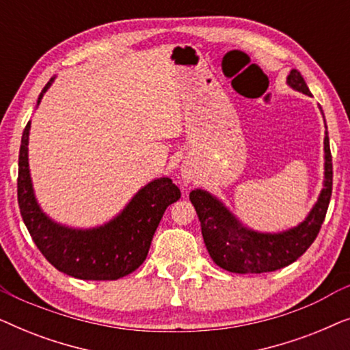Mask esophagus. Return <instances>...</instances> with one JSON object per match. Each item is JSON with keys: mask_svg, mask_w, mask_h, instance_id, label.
Listing matches in <instances>:
<instances>
[{"mask_svg": "<svg viewBox=\"0 0 350 350\" xmlns=\"http://www.w3.org/2000/svg\"><path fill=\"white\" fill-rule=\"evenodd\" d=\"M181 180H183L186 185L194 180V169L189 162H185V164L181 165Z\"/></svg>", "mask_w": 350, "mask_h": 350, "instance_id": "esophagus-1", "label": "esophagus"}]
</instances>
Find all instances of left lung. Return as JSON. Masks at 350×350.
Wrapping results in <instances>:
<instances>
[{"label": "left lung", "instance_id": "8db88e82", "mask_svg": "<svg viewBox=\"0 0 350 350\" xmlns=\"http://www.w3.org/2000/svg\"><path fill=\"white\" fill-rule=\"evenodd\" d=\"M290 88L312 95L298 70L286 78ZM322 109V108H320ZM327 127V126H325ZM325 180L317 202L298 226L284 232H258L243 226L221 200L204 189L189 193L191 204L198 212L205 247L219 267L236 274L272 272L298 260L317 237L327 215L333 189V162L328 132H325Z\"/></svg>", "mask_w": 350, "mask_h": 350}]
</instances>
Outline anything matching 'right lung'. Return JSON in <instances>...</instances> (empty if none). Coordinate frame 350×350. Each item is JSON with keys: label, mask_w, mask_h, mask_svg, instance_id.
<instances>
[{"label": "right lung", "mask_w": 350, "mask_h": 350, "mask_svg": "<svg viewBox=\"0 0 350 350\" xmlns=\"http://www.w3.org/2000/svg\"><path fill=\"white\" fill-rule=\"evenodd\" d=\"M52 81L44 85L38 105ZM28 135L30 122L23 131L18 152L17 199L23 223L46 260L81 280H118L138 269L146 260L165 208L180 199L178 186L162 176L143 186L111 221L92 229L64 226L38 205L28 167Z\"/></svg>", "instance_id": "right-lung-1"}]
</instances>
